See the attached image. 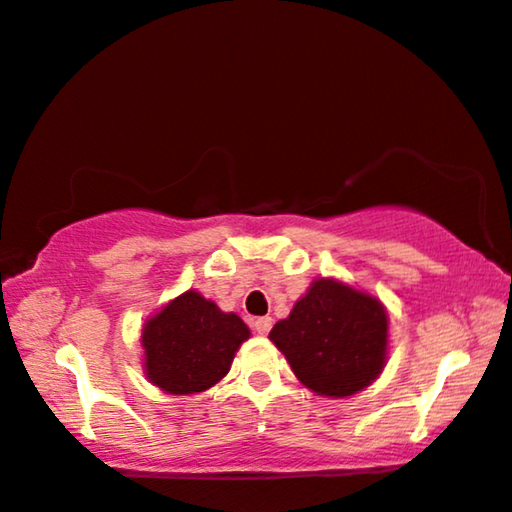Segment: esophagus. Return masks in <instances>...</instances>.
<instances>
[{"label":"esophagus","instance_id":"34e87169","mask_svg":"<svg viewBox=\"0 0 512 512\" xmlns=\"http://www.w3.org/2000/svg\"><path fill=\"white\" fill-rule=\"evenodd\" d=\"M271 325H273V320L269 318V315H266V318H257L255 322H253V327H255V331L257 334H269L271 331Z\"/></svg>","mask_w":512,"mask_h":512}]
</instances>
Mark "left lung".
I'll return each mask as SVG.
<instances>
[{"mask_svg": "<svg viewBox=\"0 0 512 512\" xmlns=\"http://www.w3.org/2000/svg\"><path fill=\"white\" fill-rule=\"evenodd\" d=\"M383 301L336 278H315L269 338L294 376L320 397L345 399L383 373L390 341Z\"/></svg>", "mask_w": 512, "mask_h": 512, "instance_id": "left-lung-1", "label": "left lung"}]
</instances>
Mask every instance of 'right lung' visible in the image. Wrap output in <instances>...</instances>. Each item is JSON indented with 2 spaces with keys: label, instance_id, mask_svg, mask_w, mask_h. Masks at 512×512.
<instances>
[{
  "label": "right lung",
  "instance_id": "obj_1",
  "mask_svg": "<svg viewBox=\"0 0 512 512\" xmlns=\"http://www.w3.org/2000/svg\"><path fill=\"white\" fill-rule=\"evenodd\" d=\"M248 338L250 329L239 315L187 290L143 325V373L167 394L206 392L227 376Z\"/></svg>",
  "mask_w": 512,
  "mask_h": 512
}]
</instances>
